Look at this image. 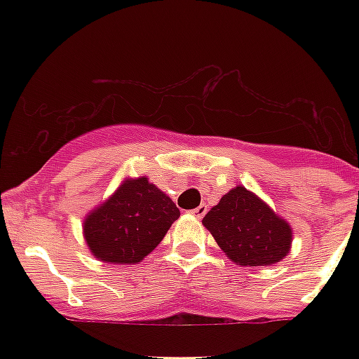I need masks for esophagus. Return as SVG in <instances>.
I'll return each instance as SVG.
<instances>
[{
	"label": "esophagus",
	"mask_w": 359,
	"mask_h": 359,
	"mask_svg": "<svg viewBox=\"0 0 359 359\" xmlns=\"http://www.w3.org/2000/svg\"><path fill=\"white\" fill-rule=\"evenodd\" d=\"M207 205H201V207H197V208H194V210H191V214H194V216H196L197 219H201L203 216H205V214H207Z\"/></svg>",
	"instance_id": "obj_1"
}]
</instances>
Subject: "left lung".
I'll return each instance as SVG.
<instances>
[{
	"label": "left lung",
	"instance_id": "8db88e82",
	"mask_svg": "<svg viewBox=\"0 0 359 359\" xmlns=\"http://www.w3.org/2000/svg\"><path fill=\"white\" fill-rule=\"evenodd\" d=\"M219 250L240 266H272L292 244L287 219L244 186H235L203 218Z\"/></svg>",
	"mask_w": 359,
	"mask_h": 359
}]
</instances>
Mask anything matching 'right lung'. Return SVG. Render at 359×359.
Returning <instances> with one entry per match:
<instances>
[{
	"label": "right lung",
	"instance_id": "obj_1",
	"mask_svg": "<svg viewBox=\"0 0 359 359\" xmlns=\"http://www.w3.org/2000/svg\"><path fill=\"white\" fill-rule=\"evenodd\" d=\"M180 210L147 177H126L119 188L89 210L83 238L95 259L108 264H137L163 240Z\"/></svg>",
	"mask_w": 359,
	"mask_h": 359
}]
</instances>
